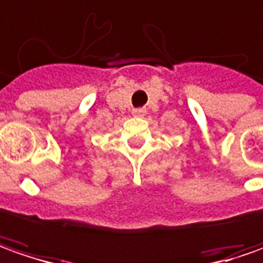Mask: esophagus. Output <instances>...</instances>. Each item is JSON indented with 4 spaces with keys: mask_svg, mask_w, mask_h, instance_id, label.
Segmentation results:
<instances>
[{
    "mask_svg": "<svg viewBox=\"0 0 263 263\" xmlns=\"http://www.w3.org/2000/svg\"><path fill=\"white\" fill-rule=\"evenodd\" d=\"M145 114V110L142 109V107H138V109H132V115L134 116H144Z\"/></svg>",
    "mask_w": 263,
    "mask_h": 263,
    "instance_id": "34e87169",
    "label": "esophagus"
}]
</instances>
